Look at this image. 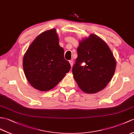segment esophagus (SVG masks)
<instances>
[{
  "mask_svg": "<svg viewBox=\"0 0 134 134\" xmlns=\"http://www.w3.org/2000/svg\"><path fill=\"white\" fill-rule=\"evenodd\" d=\"M69 62H70V63L71 67H72V66H73V64H74V63H73V61H72V60H70V61H69Z\"/></svg>",
  "mask_w": 134,
  "mask_h": 134,
  "instance_id": "esophagus-1",
  "label": "esophagus"
}]
</instances>
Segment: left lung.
Masks as SVG:
<instances>
[{"label":"left lung","mask_w":134,"mask_h":134,"mask_svg":"<svg viewBox=\"0 0 134 134\" xmlns=\"http://www.w3.org/2000/svg\"><path fill=\"white\" fill-rule=\"evenodd\" d=\"M77 54L72 71L79 87L88 94L101 91L115 71L116 61L111 49L101 38L91 34L80 42Z\"/></svg>","instance_id":"1"}]
</instances>
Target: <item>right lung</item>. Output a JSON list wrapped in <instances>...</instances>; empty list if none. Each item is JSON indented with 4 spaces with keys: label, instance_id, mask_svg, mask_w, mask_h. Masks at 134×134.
<instances>
[{
    "label": "right lung",
    "instance_id": "1",
    "mask_svg": "<svg viewBox=\"0 0 134 134\" xmlns=\"http://www.w3.org/2000/svg\"><path fill=\"white\" fill-rule=\"evenodd\" d=\"M23 66L30 85L42 91L54 88L69 72L71 65L64 58L55 29L36 37L24 56Z\"/></svg>",
    "mask_w": 134,
    "mask_h": 134
}]
</instances>
